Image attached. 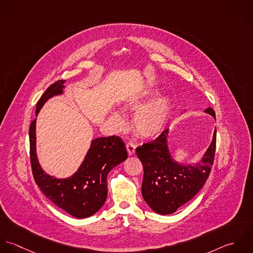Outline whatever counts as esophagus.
Listing matches in <instances>:
<instances>
[{
  "mask_svg": "<svg viewBox=\"0 0 253 253\" xmlns=\"http://www.w3.org/2000/svg\"><path fill=\"white\" fill-rule=\"evenodd\" d=\"M126 149H127V152L129 153V155H133V154H135V152H136V146H135V144H133V143H127V145H126Z\"/></svg>",
  "mask_w": 253,
  "mask_h": 253,
  "instance_id": "34e87169",
  "label": "esophagus"
}]
</instances>
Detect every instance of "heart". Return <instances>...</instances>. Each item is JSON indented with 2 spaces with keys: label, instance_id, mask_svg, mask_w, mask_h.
<instances>
[{
  "label": "heart",
  "instance_id": "heart-1",
  "mask_svg": "<svg viewBox=\"0 0 253 253\" xmlns=\"http://www.w3.org/2000/svg\"><path fill=\"white\" fill-rule=\"evenodd\" d=\"M157 92L156 88L150 87L130 98L125 104L126 108L137 111L133 126L136 132L144 138L158 136L164 130L172 111V99L167 94H161L146 104ZM110 121L117 130L126 126L125 117L118 111L112 112Z\"/></svg>",
  "mask_w": 253,
  "mask_h": 253
}]
</instances>
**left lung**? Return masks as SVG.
<instances>
[{"label":"left lung","instance_id":"obj_1","mask_svg":"<svg viewBox=\"0 0 253 253\" xmlns=\"http://www.w3.org/2000/svg\"><path fill=\"white\" fill-rule=\"evenodd\" d=\"M205 112L215 118L211 107ZM168 129L156 139L136 149L144 166L142 195L152 210L167 215L191 201L206 182L213 165L216 150V129L213 140L202 157L195 165H181L175 162L167 147Z\"/></svg>","mask_w":253,"mask_h":253}]
</instances>
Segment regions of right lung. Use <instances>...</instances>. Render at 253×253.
Masks as SVG:
<instances>
[{
  "label": "right lung",
  "mask_w": 253,
  "mask_h": 253,
  "mask_svg": "<svg viewBox=\"0 0 253 253\" xmlns=\"http://www.w3.org/2000/svg\"><path fill=\"white\" fill-rule=\"evenodd\" d=\"M65 80H57L45 91L37 102L36 114L50 98L62 94ZM36 119L29 128L30 162L34 180L43 194L59 208L76 218H86L101 209L107 197L108 172L127 156L125 144L118 136L97 138L77 172L67 179H56L46 174L36 154Z\"/></svg>",
  "instance_id": "1"
}]
</instances>
